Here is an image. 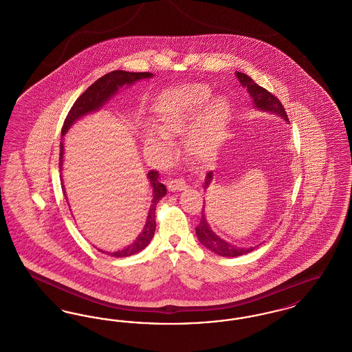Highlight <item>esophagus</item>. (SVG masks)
I'll return each mask as SVG.
<instances>
[{
    "label": "esophagus",
    "mask_w": 352,
    "mask_h": 352,
    "mask_svg": "<svg viewBox=\"0 0 352 352\" xmlns=\"http://www.w3.org/2000/svg\"><path fill=\"white\" fill-rule=\"evenodd\" d=\"M168 190L170 191H184L188 186L184 182V179L182 178H178V179H171L168 184Z\"/></svg>",
    "instance_id": "1"
}]
</instances>
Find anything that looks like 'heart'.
Instances as JSON below:
<instances>
[{
  "instance_id": "1",
  "label": "heart",
  "mask_w": 352,
  "mask_h": 352,
  "mask_svg": "<svg viewBox=\"0 0 352 352\" xmlns=\"http://www.w3.org/2000/svg\"><path fill=\"white\" fill-rule=\"evenodd\" d=\"M211 95V88L201 83L184 84L161 92L154 102V125L157 129L145 132V151L166 153V135L182 132L190 120L210 100ZM230 113L231 104L227 98L218 96L211 101L201 120L187 131L184 137V148L191 157L208 161L217 154Z\"/></svg>"
}]
</instances>
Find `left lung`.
<instances>
[{
  "label": "left lung",
  "instance_id": "8db88e82",
  "mask_svg": "<svg viewBox=\"0 0 352 352\" xmlns=\"http://www.w3.org/2000/svg\"><path fill=\"white\" fill-rule=\"evenodd\" d=\"M236 76H237L240 84L250 94L252 102H253V107L257 111H263V112H268V113H272V115H277V116L284 118L285 121H289L283 104L280 102V100L276 96H273L265 88H263V87H260V85L254 83L248 75H245L243 72H236ZM212 179H214V173L212 171L207 173V175L204 178V182H203V188L204 190L208 188V186L211 184ZM195 232H197L198 240L201 241L203 247H206L208 251L214 252V253H217L219 256H223V257L243 256V254H247V253H250V252L253 251L256 248V247H250V248L237 247V245H234V244L226 241L224 239H221L217 232L212 231L211 226L208 224L207 218H206V214H204V207L201 208V223L197 226Z\"/></svg>",
  "mask_w": 352,
  "mask_h": 352
}]
</instances>
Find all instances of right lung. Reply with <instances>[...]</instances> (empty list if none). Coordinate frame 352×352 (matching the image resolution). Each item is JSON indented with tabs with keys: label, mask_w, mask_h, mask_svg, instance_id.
Returning <instances> with one entry per match:
<instances>
[{
	"label": "right lung",
	"mask_w": 352,
	"mask_h": 352,
	"mask_svg": "<svg viewBox=\"0 0 352 352\" xmlns=\"http://www.w3.org/2000/svg\"><path fill=\"white\" fill-rule=\"evenodd\" d=\"M154 75L151 72H128V71H112L104 76H101L100 79H98L92 85H89L83 94L78 98V100L74 102L72 108L68 112L67 118L65 120L63 128H62V135L67 133L71 129V126L80 118L100 111L101 108L111 100L115 95H118V91L122 87H129L133 85L135 82L142 80V79H151ZM60 153H59V168L62 171L63 166V155H65V142L63 138L60 141ZM148 179L151 182V188H153V199H151V208L148 211V217H146V223L141 231V234L137 236V239L134 240L132 244L126 245L125 248L116 252H108V254L115 256V257H126V256H132L140 251H142L144 248L148 247V244L151 243L154 231H155V206L157 203L161 201L165 195H166V186L160 181V174L158 171L151 170L148 173ZM62 181V188H63V194L65 198L67 201V195H66V188L63 184V179L60 177ZM100 251V250H99ZM104 253V251H101Z\"/></svg>",
	"instance_id": "right-lung-1"
}]
</instances>
